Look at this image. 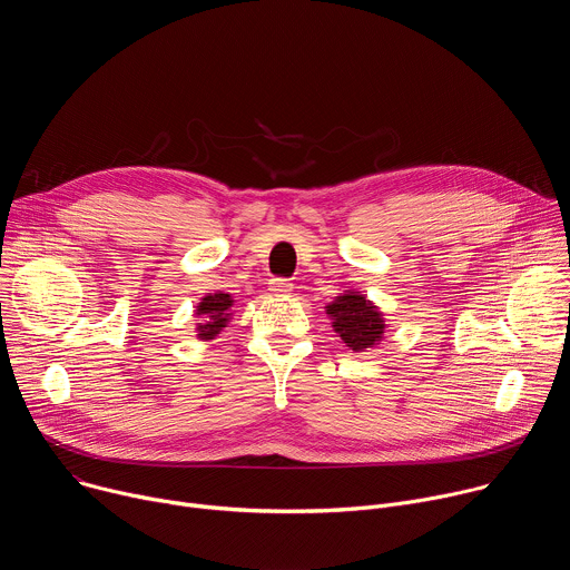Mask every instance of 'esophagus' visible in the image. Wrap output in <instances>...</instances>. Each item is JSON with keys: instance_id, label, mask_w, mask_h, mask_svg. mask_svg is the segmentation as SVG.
I'll return each instance as SVG.
<instances>
[{"instance_id": "obj_1", "label": "esophagus", "mask_w": 570, "mask_h": 570, "mask_svg": "<svg viewBox=\"0 0 570 570\" xmlns=\"http://www.w3.org/2000/svg\"><path fill=\"white\" fill-rule=\"evenodd\" d=\"M268 291H271L273 295H286V293H291V291H293V284H291L288 279L275 277V279H271V284H268Z\"/></svg>"}]
</instances>
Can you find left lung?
I'll return each mask as SVG.
<instances>
[{
    "instance_id": "obj_1",
    "label": "left lung",
    "mask_w": 570,
    "mask_h": 570,
    "mask_svg": "<svg viewBox=\"0 0 570 570\" xmlns=\"http://www.w3.org/2000/svg\"><path fill=\"white\" fill-rule=\"evenodd\" d=\"M332 327L352 352H365L381 343L385 334L383 313L358 291H345L327 304Z\"/></svg>"
}]
</instances>
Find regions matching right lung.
Wrapping results in <instances>:
<instances>
[{"label": "right lung", "mask_w": 570, "mask_h": 570, "mask_svg": "<svg viewBox=\"0 0 570 570\" xmlns=\"http://www.w3.org/2000/svg\"><path fill=\"white\" fill-rule=\"evenodd\" d=\"M232 304H234L232 295L223 293V291L207 293L198 302L196 315L200 317V322H198L196 332H198L200 341H214L223 332V327H227V322L232 317V313H229Z\"/></svg>", "instance_id": "right-lung-1"}]
</instances>
